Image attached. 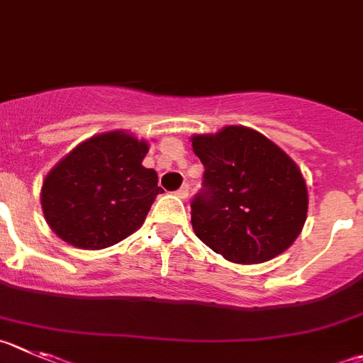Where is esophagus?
I'll list each match as a JSON object with an SVG mask.
<instances>
[{"label":"esophagus","instance_id":"1","mask_svg":"<svg viewBox=\"0 0 363 363\" xmlns=\"http://www.w3.org/2000/svg\"><path fill=\"white\" fill-rule=\"evenodd\" d=\"M175 195H177V197H181V199H188V195H189V186H188V184H182L181 188H179L177 191H175Z\"/></svg>","mask_w":363,"mask_h":363}]
</instances>
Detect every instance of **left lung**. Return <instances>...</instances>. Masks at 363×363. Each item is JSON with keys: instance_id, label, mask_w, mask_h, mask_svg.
<instances>
[{"instance_id": "8db88e82", "label": "left lung", "mask_w": 363, "mask_h": 363, "mask_svg": "<svg viewBox=\"0 0 363 363\" xmlns=\"http://www.w3.org/2000/svg\"><path fill=\"white\" fill-rule=\"evenodd\" d=\"M204 164L202 189L191 201L193 231L233 263L276 258L299 236L308 213V189L299 166L252 128L229 125L193 135Z\"/></svg>"}]
</instances>
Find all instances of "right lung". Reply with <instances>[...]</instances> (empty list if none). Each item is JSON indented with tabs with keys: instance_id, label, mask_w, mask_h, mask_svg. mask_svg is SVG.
<instances>
[{
	"instance_id": "1",
	"label": "right lung",
	"mask_w": 363,
	"mask_h": 363,
	"mask_svg": "<svg viewBox=\"0 0 363 363\" xmlns=\"http://www.w3.org/2000/svg\"><path fill=\"white\" fill-rule=\"evenodd\" d=\"M148 143L123 130L86 140L60 159L40 189L44 218L59 238L98 250L141 228L162 189L145 168Z\"/></svg>"
}]
</instances>
